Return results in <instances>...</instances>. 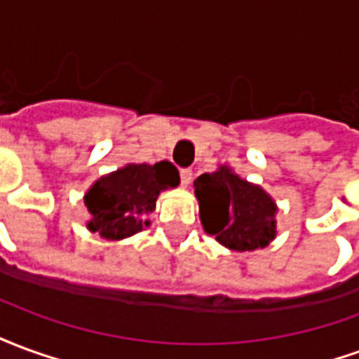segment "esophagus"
Wrapping results in <instances>:
<instances>
[{"label": "esophagus", "instance_id": "obj_1", "mask_svg": "<svg viewBox=\"0 0 359 359\" xmlns=\"http://www.w3.org/2000/svg\"><path fill=\"white\" fill-rule=\"evenodd\" d=\"M190 182H192V171H190V169H182V171H180V184H182V187H188Z\"/></svg>", "mask_w": 359, "mask_h": 359}]
</instances>
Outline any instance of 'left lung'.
Here are the masks:
<instances>
[{"mask_svg":"<svg viewBox=\"0 0 359 359\" xmlns=\"http://www.w3.org/2000/svg\"><path fill=\"white\" fill-rule=\"evenodd\" d=\"M205 233L236 252L264 248L275 238V202L256 184L221 167L194 180Z\"/></svg>","mask_w":359,"mask_h":359,"instance_id":"1","label":"left lung"}]
</instances>
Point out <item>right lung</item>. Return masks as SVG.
<instances>
[{"label":"right lung","instance_id":"right-lung-1","mask_svg":"<svg viewBox=\"0 0 359 359\" xmlns=\"http://www.w3.org/2000/svg\"><path fill=\"white\" fill-rule=\"evenodd\" d=\"M179 184V171L169 161L130 163L95 182L84 196L92 213L88 229L107 241H121L148 226L161 190Z\"/></svg>","mask_w":359,"mask_h":359}]
</instances>
